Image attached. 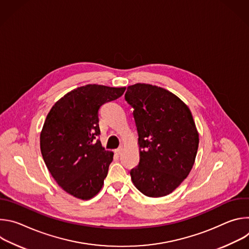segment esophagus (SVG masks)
Listing matches in <instances>:
<instances>
[{
  "label": "esophagus",
  "mask_w": 249,
  "mask_h": 249,
  "mask_svg": "<svg viewBox=\"0 0 249 249\" xmlns=\"http://www.w3.org/2000/svg\"><path fill=\"white\" fill-rule=\"evenodd\" d=\"M115 152H116V154H117V155H121V154H122V152H123V147H119Z\"/></svg>",
  "instance_id": "esophagus-1"
}]
</instances>
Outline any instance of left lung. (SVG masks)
<instances>
[{"instance_id": "left-lung-1", "label": "left lung", "mask_w": 249, "mask_h": 249, "mask_svg": "<svg viewBox=\"0 0 249 249\" xmlns=\"http://www.w3.org/2000/svg\"><path fill=\"white\" fill-rule=\"evenodd\" d=\"M125 99L133 115L140 147L139 165L131 169L135 187L148 197L170 194L195 162L199 134L188 106L162 88L136 84Z\"/></svg>"}]
</instances>
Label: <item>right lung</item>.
<instances>
[{"instance_id":"1","label":"right lung","mask_w":249,"mask_h":249,"mask_svg":"<svg viewBox=\"0 0 249 249\" xmlns=\"http://www.w3.org/2000/svg\"><path fill=\"white\" fill-rule=\"evenodd\" d=\"M126 88L87 85L60 98L50 109L40 133L44 162L63 190L89 200L102 188L113 152L99 140L98 109L120 97Z\"/></svg>"}]
</instances>
